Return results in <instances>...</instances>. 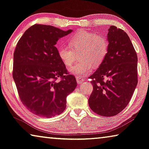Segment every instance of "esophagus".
<instances>
[{
    "label": "esophagus",
    "instance_id": "34e87169",
    "mask_svg": "<svg viewBox=\"0 0 149 149\" xmlns=\"http://www.w3.org/2000/svg\"><path fill=\"white\" fill-rule=\"evenodd\" d=\"M76 81L77 82V84H81L84 81V79H83L82 77H76Z\"/></svg>",
    "mask_w": 149,
    "mask_h": 149
}]
</instances>
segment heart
<instances>
[{
  "mask_svg": "<svg viewBox=\"0 0 149 149\" xmlns=\"http://www.w3.org/2000/svg\"><path fill=\"white\" fill-rule=\"evenodd\" d=\"M70 46H61L58 49L60 59L65 66L74 62L76 54H79L80 61L69 68L70 74L76 77H84L90 73L93 65L97 67L103 62L109 49L106 38L97 36L93 32L80 30L68 40Z\"/></svg>",
  "mask_w": 149,
  "mask_h": 149,
  "instance_id": "heart-1",
  "label": "heart"
}]
</instances>
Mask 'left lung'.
<instances>
[{
	"instance_id": "obj_1",
	"label": "left lung",
	"mask_w": 149,
	"mask_h": 149,
	"mask_svg": "<svg viewBox=\"0 0 149 149\" xmlns=\"http://www.w3.org/2000/svg\"><path fill=\"white\" fill-rule=\"evenodd\" d=\"M108 31V52L89 77L93 91L88 100L93 111L105 117L115 116L126 107L138 82L137 56L129 36L114 26Z\"/></svg>"
}]
</instances>
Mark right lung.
<instances>
[{
    "label": "right lung",
    "instance_id": "1",
    "mask_svg": "<svg viewBox=\"0 0 149 149\" xmlns=\"http://www.w3.org/2000/svg\"><path fill=\"white\" fill-rule=\"evenodd\" d=\"M72 31L35 24L26 30L16 45L13 79L21 101L38 116L49 118L61 114L66 107V97L77 86L55 46L59 39ZM58 77L60 81H57Z\"/></svg>",
    "mask_w": 149,
    "mask_h": 149
}]
</instances>
